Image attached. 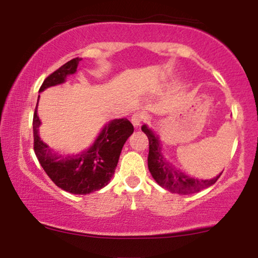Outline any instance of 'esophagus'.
<instances>
[{"instance_id": "esophagus-1", "label": "esophagus", "mask_w": 258, "mask_h": 258, "mask_svg": "<svg viewBox=\"0 0 258 258\" xmlns=\"http://www.w3.org/2000/svg\"><path fill=\"white\" fill-rule=\"evenodd\" d=\"M146 120H147V115H146V112H143V111H136L135 114L131 116V121L135 127L141 126Z\"/></svg>"}]
</instances>
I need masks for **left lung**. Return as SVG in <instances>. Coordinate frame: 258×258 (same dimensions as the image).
<instances>
[{
    "instance_id": "obj_1",
    "label": "left lung",
    "mask_w": 258,
    "mask_h": 258,
    "mask_svg": "<svg viewBox=\"0 0 258 258\" xmlns=\"http://www.w3.org/2000/svg\"><path fill=\"white\" fill-rule=\"evenodd\" d=\"M142 131L147 135L149 139V155H148V168L152 173L153 178L156 183L165 189L170 190L171 193L177 194H191L198 193L203 189L209 188L217 182L221 174L212 179H198L189 177L177 170L172 164L166 161V159L162 156L161 148H160L159 138L154 135L150 128L146 125L142 126Z\"/></svg>"
}]
</instances>
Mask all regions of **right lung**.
Segmentation results:
<instances>
[{
    "label": "right lung",
    "instance_id": "obj_1",
    "mask_svg": "<svg viewBox=\"0 0 258 258\" xmlns=\"http://www.w3.org/2000/svg\"><path fill=\"white\" fill-rule=\"evenodd\" d=\"M80 60V58H74L47 76L40 92L63 84L68 75L76 73ZM40 123L37 110H35L32 130L36 158L52 182L72 194H90L108 184L114 176L123 144L133 133V125L127 119L112 120L102 130L90 149L76 155L59 156L41 141Z\"/></svg>",
    "mask_w": 258,
    "mask_h": 258
}]
</instances>
